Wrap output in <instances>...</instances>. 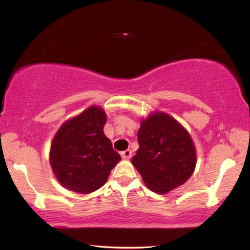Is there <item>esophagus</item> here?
<instances>
[{"label": "esophagus", "mask_w": 250, "mask_h": 250, "mask_svg": "<svg viewBox=\"0 0 250 250\" xmlns=\"http://www.w3.org/2000/svg\"><path fill=\"white\" fill-rule=\"evenodd\" d=\"M131 155H132V152H131V150H125V151H124V152H121L122 159L128 160V159L131 158Z\"/></svg>", "instance_id": "esophagus-1"}]
</instances>
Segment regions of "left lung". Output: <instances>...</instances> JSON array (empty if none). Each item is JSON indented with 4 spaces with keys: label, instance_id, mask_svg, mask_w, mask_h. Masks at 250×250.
<instances>
[{
    "label": "left lung",
    "instance_id": "left-lung-1",
    "mask_svg": "<svg viewBox=\"0 0 250 250\" xmlns=\"http://www.w3.org/2000/svg\"><path fill=\"white\" fill-rule=\"evenodd\" d=\"M138 142L131 162L151 191L166 194L193 174L195 146L188 131L171 116L155 112L142 120Z\"/></svg>",
    "mask_w": 250,
    "mask_h": 250
}]
</instances>
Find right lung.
I'll use <instances>...</instances> for the list:
<instances>
[{"instance_id": "add662e5", "label": "right lung", "mask_w": 250, "mask_h": 250, "mask_svg": "<svg viewBox=\"0 0 250 250\" xmlns=\"http://www.w3.org/2000/svg\"><path fill=\"white\" fill-rule=\"evenodd\" d=\"M105 112L98 105L66 121L50 146L49 161L57 181L80 194L100 188L121 160L104 133Z\"/></svg>"}]
</instances>
